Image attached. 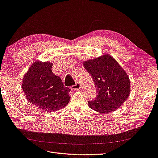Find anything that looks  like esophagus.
Wrapping results in <instances>:
<instances>
[{"label": "esophagus", "instance_id": "esophagus-1", "mask_svg": "<svg viewBox=\"0 0 158 158\" xmlns=\"http://www.w3.org/2000/svg\"><path fill=\"white\" fill-rule=\"evenodd\" d=\"M71 88H72V89H73V90H75V89H80V88H81V84H80V83H79V82L76 83H75V85H72Z\"/></svg>", "mask_w": 158, "mask_h": 158}]
</instances>
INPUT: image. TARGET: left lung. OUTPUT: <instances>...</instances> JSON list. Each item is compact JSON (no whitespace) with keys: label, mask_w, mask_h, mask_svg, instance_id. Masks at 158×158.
Segmentation results:
<instances>
[{"label":"left lung","mask_w":158,"mask_h":158,"mask_svg":"<svg viewBox=\"0 0 158 158\" xmlns=\"http://www.w3.org/2000/svg\"><path fill=\"white\" fill-rule=\"evenodd\" d=\"M83 66L94 79L98 92L88 106L103 113L115 111L130 94V80L125 71L109 55L84 62Z\"/></svg>","instance_id":"8db88e82"}]
</instances>
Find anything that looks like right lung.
<instances>
[{"label": "right lung", "instance_id": "1", "mask_svg": "<svg viewBox=\"0 0 158 158\" xmlns=\"http://www.w3.org/2000/svg\"><path fill=\"white\" fill-rule=\"evenodd\" d=\"M51 62H35L25 75L22 88L28 102L48 112L58 110L70 100V89L52 71Z\"/></svg>", "mask_w": 158, "mask_h": 158}]
</instances>
